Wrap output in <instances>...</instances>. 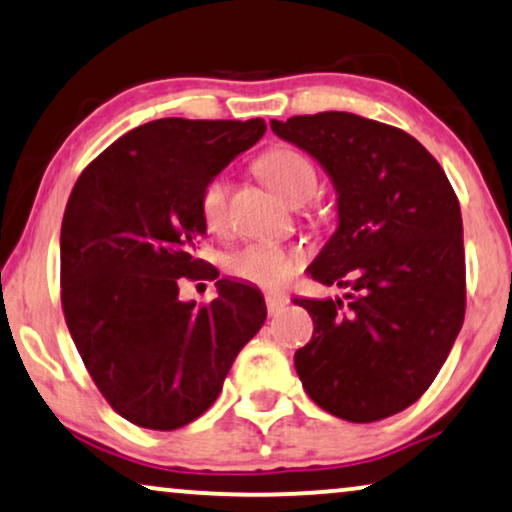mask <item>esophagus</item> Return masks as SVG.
I'll use <instances>...</instances> for the list:
<instances>
[{"instance_id": "obj_1", "label": "esophagus", "mask_w": 512, "mask_h": 512, "mask_svg": "<svg viewBox=\"0 0 512 512\" xmlns=\"http://www.w3.org/2000/svg\"><path fill=\"white\" fill-rule=\"evenodd\" d=\"M264 299H267V311L271 313V316H278V313H281L290 302L288 297L278 295V292H267V297Z\"/></svg>"}]
</instances>
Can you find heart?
Returning a JSON list of instances; mask_svg holds the SVG:
<instances>
[{"label": "heart", "mask_w": 512, "mask_h": 512, "mask_svg": "<svg viewBox=\"0 0 512 512\" xmlns=\"http://www.w3.org/2000/svg\"><path fill=\"white\" fill-rule=\"evenodd\" d=\"M257 173L274 192L288 203H304L318 187V170L302 152L290 147L269 149L257 161ZM229 182L222 175L210 177L201 189V217L210 231L227 227ZM304 255L295 248H283L276 243H250L234 252L227 260V271L241 281L255 283L260 288H281L295 276Z\"/></svg>", "instance_id": "1"}]
</instances>
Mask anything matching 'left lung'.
<instances>
[{"label": "left lung", "instance_id": "left-lung-1", "mask_svg": "<svg viewBox=\"0 0 512 512\" xmlns=\"http://www.w3.org/2000/svg\"><path fill=\"white\" fill-rule=\"evenodd\" d=\"M313 156L337 192V229L306 274L349 288L295 299L313 320L295 353L304 391L353 424L398 414L424 395L466 313V257L456 194L428 149L400 128L351 112L271 121Z\"/></svg>", "mask_w": 512, "mask_h": 512}]
</instances>
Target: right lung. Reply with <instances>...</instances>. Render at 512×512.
<instances>
[{"label":"right lung","instance_id":"add662e5","mask_svg":"<svg viewBox=\"0 0 512 512\" xmlns=\"http://www.w3.org/2000/svg\"><path fill=\"white\" fill-rule=\"evenodd\" d=\"M267 131L262 119H156L112 142L74 185L60 227V285L88 374L135 426L175 431L222 391L267 318L262 292L220 278L210 304L177 278H217L199 257V199Z\"/></svg>","mask_w":512,"mask_h":512}]
</instances>
